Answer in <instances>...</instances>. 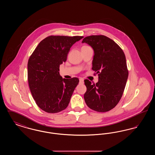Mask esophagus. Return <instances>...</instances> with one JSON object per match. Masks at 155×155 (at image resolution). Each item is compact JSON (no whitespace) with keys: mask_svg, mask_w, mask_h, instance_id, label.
I'll return each instance as SVG.
<instances>
[{"mask_svg":"<svg viewBox=\"0 0 155 155\" xmlns=\"http://www.w3.org/2000/svg\"><path fill=\"white\" fill-rule=\"evenodd\" d=\"M84 80H83L82 78H80V83L81 84H84Z\"/></svg>","mask_w":155,"mask_h":155,"instance_id":"34e87169","label":"esophagus"}]
</instances>
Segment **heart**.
Returning <instances> with one entry per match:
<instances>
[{
	"mask_svg": "<svg viewBox=\"0 0 155 155\" xmlns=\"http://www.w3.org/2000/svg\"><path fill=\"white\" fill-rule=\"evenodd\" d=\"M89 48V46H82V48H81V49H84V48Z\"/></svg>",
	"mask_w": 155,
	"mask_h": 155,
	"instance_id": "1",
	"label": "heart"
}]
</instances>
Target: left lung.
<instances>
[{
    "instance_id": "obj_1",
    "label": "left lung",
    "mask_w": 155,
    "mask_h": 155,
    "mask_svg": "<svg viewBox=\"0 0 155 155\" xmlns=\"http://www.w3.org/2000/svg\"><path fill=\"white\" fill-rule=\"evenodd\" d=\"M82 43L88 44L94 50L92 69L99 78L96 84L84 80L85 102L94 110H110L120 101L128 79L124 53L114 41L104 35L85 37Z\"/></svg>"
}]
</instances>
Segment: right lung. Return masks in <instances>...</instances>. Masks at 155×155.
<instances>
[{"label": "right lung", "instance_id": "1", "mask_svg": "<svg viewBox=\"0 0 155 155\" xmlns=\"http://www.w3.org/2000/svg\"><path fill=\"white\" fill-rule=\"evenodd\" d=\"M83 37L49 36L43 39L28 62L30 91L38 107L56 113L64 110L70 103L79 80L63 78L60 65L67 60L71 47Z\"/></svg>", "mask_w": 155, "mask_h": 155}]
</instances>
